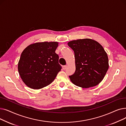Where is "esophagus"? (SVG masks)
I'll return each mask as SVG.
<instances>
[{"label":"esophagus","mask_w":126,"mask_h":126,"mask_svg":"<svg viewBox=\"0 0 126 126\" xmlns=\"http://www.w3.org/2000/svg\"><path fill=\"white\" fill-rule=\"evenodd\" d=\"M67 67V65H64V66H62V68L63 69V70H65L66 69Z\"/></svg>","instance_id":"obj_1"}]
</instances>
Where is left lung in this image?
I'll return each mask as SVG.
<instances>
[{"mask_svg":"<svg viewBox=\"0 0 126 126\" xmlns=\"http://www.w3.org/2000/svg\"><path fill=\"white\" fill-rule=\"evenodd\" d=\"M75 53L76 71L69 76L77 86L88 88L103 80L109 68L107 54L103 46L93 39H78L68 42Z\"/></svg>","mask_w":126,"mask_h":126,"instance_id":"left-lung-1","label":"left lung"}]
</instances>
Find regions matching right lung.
I'll return each mask as SVG.
<instances>
[{
	"instance_id": "add662e5",
	"label": "right lung",
	"mask_w": 126,
	"mask_h": 126,
	"mask_svg": "<svg viewBox=\"0 0 126 126\" xmlns=\"http://www.w3.org/2000/svg\"><path fill=\"white\" fill-rule=\"evenodd\" d=\"M58 42H41L31 44L22 52L18 64L22 81L34 89L47 86L55 80L62 67L55 52Z\"/></svg>"
}]
</instances>
